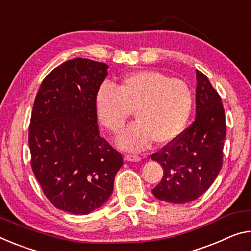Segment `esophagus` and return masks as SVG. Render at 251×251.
Instances as JSON below:
<instances>
[{
  "label": "esophagus",
  "mask_w": 251,
  "mask_h": 251,
  "mask_svg": "<svg viewBox=\"0 0 251 251\" xmlns=\"http://www.w3.org/2000/svg\"><path fill=\"white\" fill-rule=\"evenodd\" d=\"M124 160L127 162H140L142 158L140 156H137V155H130V154H127L124 156Z\"/></svg>",
  "instance_id": "34e87169"
}]
</instances>
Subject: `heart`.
Here are the masks:
<instances>
[{
  "label": "heart",
  "mask_w": 251,
  "mask_h": 251,
  "mask_svg": "<svg viewBox=\"0 0 251 251\" xmlns=\"http://www.w3.org/2000/svg\"><path fill=\"white\" fill-rule=\"evenodd\" d=\"M97 115L111 133H121L134 111L136 122L118 138L123 150H145L152 142L169 144L180 136L193 105L191 89L181 79L155 70L135 71L116 88L102 83L96 94Z\"/></svg>",
  "instance_id": "1"
}]
</instances>
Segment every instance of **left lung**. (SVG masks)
Wrapping results in <instances>:
<instances>
[{"instance_id":"1","label":"left lung","mask_w":251,"mask_h":251,"mask_svg":"<svg viewBox=\"0 0 251 251\" xmlns=\"http://www.w3.org/2000/svg\"><path fill=\"white\" fill-rule=\"evenodd\" d=\"M226 130L221 98L208 77L197 70L196 119L176 140L152 155L164 171L152 190L154 197L183 204L202 196L221 170Z\"/></svg>"}]
</instances>
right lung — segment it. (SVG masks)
<instances>
[{"instance_id": "1", "label": "right lung", "mask_w": 251, "mask_h": 251, "mask_svg": "<svg viewBox=\"0 0 251 251\" xmlns=\"http://www.w3.org/2000/svg\"><path fill=\"white\" fill-rule=\"evenodd\" d=\"M108 66L75 58L43 79L29 127L31 166L55 208L88 214L106 203L123 157L99 134L95 99Z\"/></svg>"}]
</instances>
